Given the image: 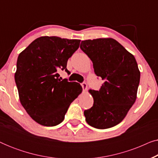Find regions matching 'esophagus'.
Listing matches in <instances>:
<instances>
[{"mask_svg": "<svg viewBox=\"0 0 158 158\" xmlns=\"http://www.w3.org/2000/svg\"><path fill=\"white\" fill-rule=\"evenodd\" d=\"M81 86L82 87H83V90H86L87 89V83H85V82H83V83H81Z\"/></svg>", "mask_w": 158, "mask_h": 158, "instance_id": "obj_1", "label": "esophagus"}]
</instances>
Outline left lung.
<instances>
[{"label": "left lung", "instance_id": "1", "mask_svg": "<svg viewBox=\"0 0 158 158\" xmlns=\"http://www.w3.org/2000/svg\"><path fill=\"white\" fill-rule=\"evenodd\" d=\"M81 50L91 60L97 76L104 80L100 90H90L94 105L84 111L86 122L108 129L122 122L135 103L140 72L134 56L111 38L82 41Z\"/></svg>", "mask_w": 158, "mask_h": 158}]
</instances>
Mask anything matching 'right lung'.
I'll list each match as a JSON object with an SVG mask.
<instances>
[{"label": "right lung", "instance_id": "add662e5", "mask_svg": "<svg viewBox=\"0 0 158 158\" xmlns=\"http://www.w3.org/2000/svg\"><path fill=\"white\" fill-rule=\"evenodd\" d=\"M81 40L41 36L19 54L15 73L21 105L41 125L53 127L64 120L70 103L81 93L80 83L60 80Z\"/></svg>", "mask_w": 158, "mask_h": 158}]
</instances>
